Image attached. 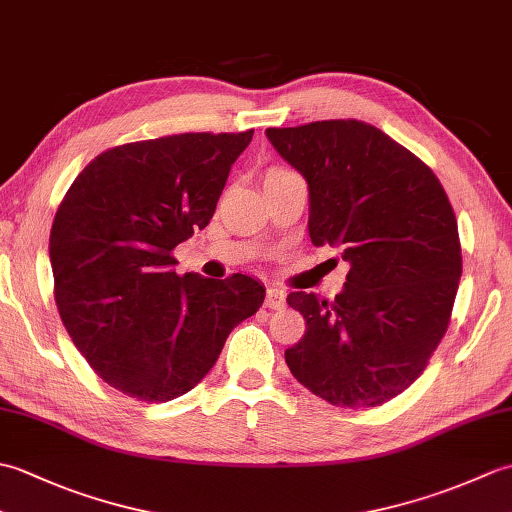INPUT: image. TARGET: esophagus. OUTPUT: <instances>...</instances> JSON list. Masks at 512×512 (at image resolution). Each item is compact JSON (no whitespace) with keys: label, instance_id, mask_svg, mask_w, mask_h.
<instances>
[{"label":"esophagus","instance_id":"esophagus-1","mask_svg":"<svg viewBox=\"0 0 512 512\" xmlns=\"http://www.w3.org/2000/svg\"><path fill=\"white\" fill-rule=\"evenodd\" d=\"M266 308H273V310H281L286 306V295H284V290H279V288H268L266 290Z\"/></svg>","mask_w":512,"mask_h":512}]
</instances>
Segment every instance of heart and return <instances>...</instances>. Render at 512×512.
<instances>
[{"instance_id":"obj_1","label":"heart","mask_w":512,"mask_h":512,"mask_svg":"<svg viewBox=\"0 0 512 512\" xmlns=\"http://www.w3.org/2000/svg\"><path fill=\"white\" fill-rule=\"evenodd\" d=\"M288 173H292V171H290V169H284V167H273V169H268L266 178H275V176H288Z\"/></svg>"}]
</instances>
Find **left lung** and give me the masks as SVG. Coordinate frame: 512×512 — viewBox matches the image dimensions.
I'll list each match as a JSON object with an SVG mask.
<instances>
[{
	"instance_id": "8db88e82",
	"label": "left lung",
	"mask_w": 512,
	"mask_h": 512,
	"mask_svg": "<svg viewBox=\"0 0 512 512\" xmlns=\"http://www.w3.org/2000/svg\"><path fill=\"white\" fill-rule=\"evenodd\" d=\"M266 136L308 182L312 244L339 248L350 264L334 301L288 295L306 334L286 363L330 405H383L424 372L449 328L462 277L451 202L436 173L369 123L317 121Z\"/></svg>"
}]
</instances>
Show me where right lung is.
<instances>
[{
  "label": "right lung",
  "instance_id": "obj_1",
  "mask_svg": "<svg viewBox=\"0 0 512 512\" xmlns=\"http://www.w3.org/2000/svg\"><path fill=\"white\" fill-rule=\"evenodd\" d=\"M253 129L176 134L103 151L65 193L50 231L54 301L107 385L145 402L187 394L253 317L257 279L176 275L171 250L209 224Z\"/></svg>",
  "mask_w": 512,
  "mask_h": 512
}]
</instances>
